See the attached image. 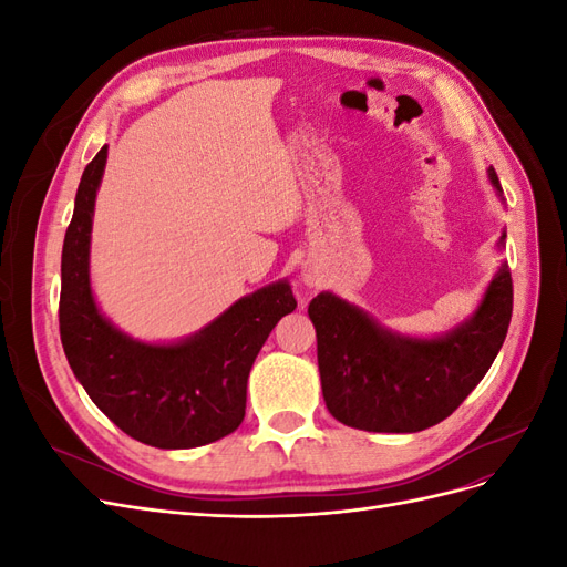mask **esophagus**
Returning <instances> with one entry per match:
<instances>
[{
    "instance_id": "1",
    "label": "esophagus",
    "mask_w": 567,
    "mask_h": 567,
    "mask_svg": "<svg viewBox=\"0 0 567 567\" xmlns=\"http://www.w3.org/2000/svg\"><path fill=\"white\" fill-rule=\"evenodd\" d=\"M302 281L307 284V286H319V277H317V274L315 271H302Z\"/></svg>"
}]
</instances>
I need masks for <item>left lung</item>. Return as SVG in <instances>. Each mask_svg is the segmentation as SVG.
<instances>
[{"label":"left lung","instance_id":"8db88e82","mask_svg":"<svg viewBox=\"0 0 567 567\" xmlns=\"http://www.w3.org/2000/svg\"><path fill=\"white\" fill-rule=\"evenodd\" d=\"M489 184L504 200L494 167ZM502 231L496 250H504ZM513 312L508 265L494 271L475 312L452 331L416 338L388 329L362 307L323 290L307 315L317 329L326 409L369 433H419L447 419L485 379L499 354Z\"/></svg>","mask_w":567,"mask_h":567}]
</instances>
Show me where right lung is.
I'll list each match as a JSON object with an SVG mask.
<instances>
[{"instance_id":"add662e5","label":"right lung","mask_w":567,"mask_h":567,"mask_svg":"<svg viewBox=\"0 0 567 567\" xmlns=\"http://www.w3.org/2000/svg\"><path fill=\"white\" fill-rule=\"evenodd\" d=\"M109 146L84 167L61 255V342L92 402L130 437L158 450H192L234 433L246 416L257 352L298 307L286 279L238 298L200 331L146 342L101 315L92 293L90 246Z\"/></svg>"}]
</instances>
